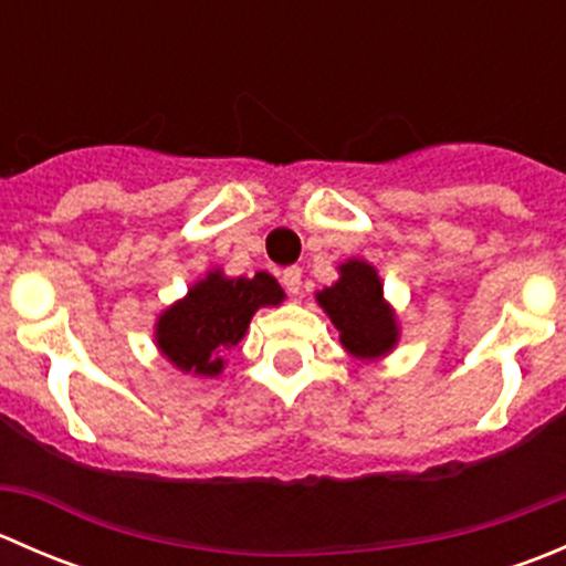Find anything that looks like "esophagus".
I'll return each instance as SVG.
<instances>
[{"instance_id": "1", "label": "esophagus", "mask_w": 566, "mask_h": 566, "mask_svg": "<svg viewBox=\"0 0 566 566\" xmlns=\"http://www.w3.org/2000/svg\"><path fill=\"white\" fill-rule=\"evenodd\" d=\"M282 284H284V290H287L290 295H298V290H301V268L298 265L284 268V271H282Z\"/></svg>"}]
</instances>
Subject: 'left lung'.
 <instances>
[{
  "label": "left lung",
  "mask_w": 566,
  "mask_h": 566,
  "mask_svg": "<svg viewBox=\"0 0 566 566\" xmlns=\"http://www.w3.org/2000/svg\"><path fill=\"white\" fill-rule=\"evenodd\" d=\"M339 282L317 293L319 306L339 328L342 345L358 358L384 356L397 342V323L384 304V287L373 265L350 260L339 268Z\"/></svg>",
  "instance_id": "left-lung-1"
}]
</instances>
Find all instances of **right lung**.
Segmentation results:
<instances>
[{
  "label": "right lung",
  "mask_w": 566,
  "mask_h": 566,
  "mask_svg": "<svg viewBox=\"0 0 566 566\" xmlns=\"http://www.w3.org/2000/svg\"><path fill=\"white\" fill-rule=\"evenodd\" d=\"M282 298V287L271 273L260 271L251 279L208 273L205 282L188 290L186 298L164 312L156 342L177 369L213 378L224 367V353L247 334L251 315Z\"/></svg>",
  "instance_id": "1"
}]
</instances>
